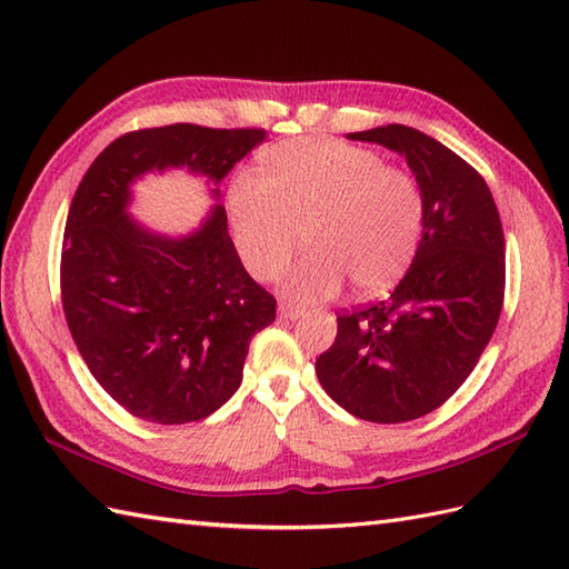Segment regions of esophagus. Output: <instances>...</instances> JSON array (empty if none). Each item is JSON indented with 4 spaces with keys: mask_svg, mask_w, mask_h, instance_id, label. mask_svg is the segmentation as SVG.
Instances as JSON below:
<instances>
[{
    "mask_svg": "<svg viewBox=\"0 0 569 569\" xmlns=\"http://www.w3.org/2000/svg\"><path fill=\"white\" fill-rule=\"evenodd\" d=\"M278 312H281V318L283 320H298L300 316H303V308H298V306H293V303H281L278 306Z\"/></svg>",
    "mask_w": 569,
    "mask_h": 569,
    "instance_id": "esophagus-1",
    "label": "esophagus"
}]
</instances>
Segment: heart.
I'll use <instances>...</instances> for the list:
<instances>
[{
    "label": "heart",
    "mask_w": 569,
    "mask_h": 569,
    "mask_svg": "<svg viewBox=\"0 0 569 569\" xmlns=\"http://www.w3.org/2000/svg\"><path fill=\"white\" fill-rule=\"evenodd\" d=\"M263 176L229 180L227 212L241 261L259 281L286 269L300 229L310 249L283 291L300 303L332 298L347 281L371 296L401 278L420 247L426 198L413 173L381 153L325 137L276 143Z\"/></svg>",
    "instance_id": "1"
}]
</instances>
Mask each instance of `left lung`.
Returning a JSON list of instances; mask_svg holds the SVG:
<instances>
[{"label":"left lung","mask_w":569,"mask_h":569,"mask_svg":"<svg viewBox=\"0 0 569 569\" xmlns=\"http://www.w3.org/2000/svg\"><path fill=\"white\" fill-rule=\"evenodd\" d=\"M406 156L426 198L416 259L377 303L337 312L316 361L335 403L371 422L440 408L477 367L503 308V229L487 180L440 141L403 124L349 134Z\"/></svg>","instance_id":"8db88e82"}]
</instances>
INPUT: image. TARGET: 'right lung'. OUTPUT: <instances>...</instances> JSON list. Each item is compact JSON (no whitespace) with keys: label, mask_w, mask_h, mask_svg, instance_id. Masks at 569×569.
<instances>
[{"label":"right lung","mask_w":569,"mask_h":569,"mask_svg":"<svg viewBox=\"0 0 569 569\" xmlns=\"http://www.w3.org/2000/svg\"><path fill=\"white\" fill-rule=\"evenodd\" d=\"M263 137L186 122L137 129L80 180L60 300L84 365L131 416L183 426L214 413L239 389L251 337L276 320V298L247 273L222 204L196 234L168 239L127 214L129 183L178 166L220 183Z\"/></svg>","instance_id":"right-lung-1"}]
</instances>
